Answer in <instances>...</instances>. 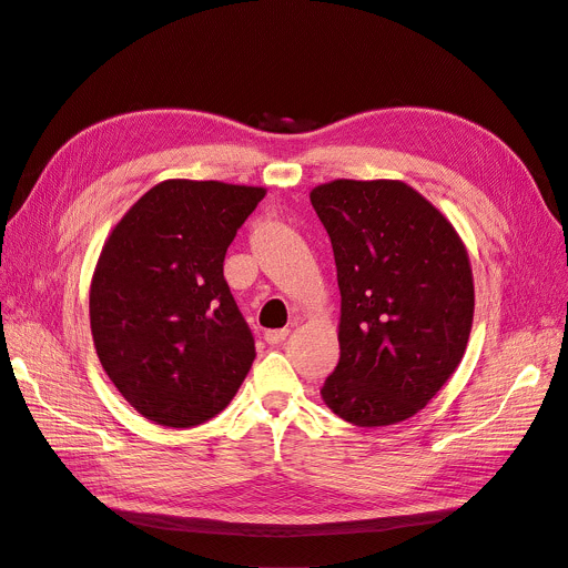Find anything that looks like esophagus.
Listing matches in <instances>:
<instances>
[{"label": "esophagus", "instance_id": "1", "mask_svg": "<svg viewBox=\"0 0 568 568\" xmlns=\"http://www.w3.org/2000/svg\"><path fill=\"white\" fill-rule=\"evenodd\" d=\"M287 329H274V332H264V341L268 345H281L285 338H287Z\"/></svg>", "mask_w": 568, "mask_h": 568}]
</instances>
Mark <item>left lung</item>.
<instances>
[{"mask_svg": "<svg viewBox=\"0 0 568 568\" xmlns=\"http://www.w3.org/2000/svg\"><path fill=\"white\" fill-rule=\"evenodd\" d=\"M332 239L341 359L322 398L341 419H409L458 368L474 317V281L454 225L412 186L336 179L311 191Z\"/></svg>", "mask_w": 568, "mask_h": 568, "instance_id": "8db88e82", "label": "left lung"}]
</instances>
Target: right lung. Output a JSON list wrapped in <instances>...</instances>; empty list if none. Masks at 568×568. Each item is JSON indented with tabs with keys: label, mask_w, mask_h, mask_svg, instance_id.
I'll return each mask as SVG.
<instances>
[{
	"label": "right lung",
	"mask_w": 568,
	"mask_h": 568,
	"mask_svg": "<svg viewBox=\"0 0 568 568\" xmlns=\"http://www.w3.org/2000/svg\"><path fill=\"white\" fill-rule=\"evenodd\" d=\"M264 193L168 179L110 232L89 290V322L101 366L144 419L200 426L248 375L255 341L223 260Z\"/></svg>",
	"instance_id": "add662e5"
}]
</instances>
